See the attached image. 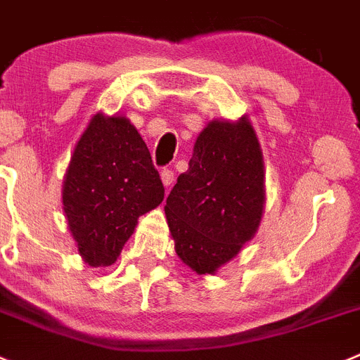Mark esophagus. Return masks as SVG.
Returning <instances> with one entry per match:
<instances>
[{"label":"esophagus","mask_w":360,"mask_h":360,"mask_svg":"<svg viewBox=\"0 0 360 360\" xmlns=\"http://www.w3.org/2000/svg\"><path fill=\"white\" fill-rule=\"evenodd\" d=\"M160 180H162L164 187H169L174 180V173L171 169H162L160 171Z\"/></svg>","instance_id":"1"}]
</instances>
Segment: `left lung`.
Masks as SVG:
<instances>
[{"instance_id":"8db88e82","label":"left lung","mask_w":360,"mask_h":360,"mask_svg":"<svg viewBox=\"0 0 360 360\" xmlns=\"http://www.w3.org/2000/svg\"><path fill=\"white\" fill-rule=\"evenodd\" d=\"M265 200V164L251 120L208 122L164 207L178 258L198 276H214L255 238Z\"/></svg>"}]
</instances>
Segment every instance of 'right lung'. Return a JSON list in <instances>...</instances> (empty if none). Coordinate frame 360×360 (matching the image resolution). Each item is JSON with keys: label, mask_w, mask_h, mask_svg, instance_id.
<instances>
[{"label": "right lung", "mask_w": 360, "mask_h": 360, "mask_svg": "<svg viewBox=\"0 0 360 360\" xmlns=\"http://www.w3.org/2000/svg\"><path fill=\"white\" fill-rule=\"evenodd\" d=\"M162 200L159 173L131 120L102 111L91 116L61 187L65 217L83 262L95 269L115 263L138 219Z\"/></svg>", "instance_id": "right-lung-1"}]
</instances>
